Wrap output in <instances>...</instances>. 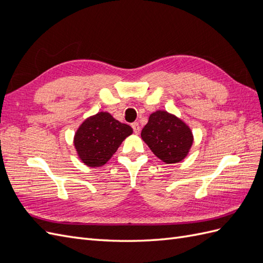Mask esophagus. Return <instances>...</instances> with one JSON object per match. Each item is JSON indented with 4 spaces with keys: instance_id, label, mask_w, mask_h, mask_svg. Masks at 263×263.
I'll return each instance as SVG.
<instances>
[{
    "instance_id": "esophagus-1",
    "label": "esophagus",
    "mask_w": 263,
    "mask_h": 263,
    "mask_svg": "<svg viewBox=\"0 0 263 263\" xmlns=\"http://www.w3.org/2000/svg\"><path fill=\"white\" fill-rule=\"evenodd\" d=\"M132 127H133V129H134V133L136 134V135H138L139 132H140V126H139V124H138V123H133V124H132Z\"/></svg>"
}]
</instances>
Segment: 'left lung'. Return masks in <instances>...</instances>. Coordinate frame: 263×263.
<instances>
[{"instance_id": "1", "label": "left lung", "mask_w": 263, "mask_h": 263, "mask_svg": "<svg viewBox=\"0 0 263 263\" xmlns=\"http://www.w3.org/2000/svg\"><path fill=\"white\" fill-rule=\"evenodd\" d=\"M140 135L154 155L168 164L182 161L194 141L189 125L163 109L150 114Z\"/></svg>"}]
</instances>
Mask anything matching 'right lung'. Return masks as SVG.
<instances>
[{"mask_svg": "<svg viewBox=\"0 0 263 263\" xmlns=\"http://www.w3.org/2000/svg\"><path fill=\"white\" fill-rule=\"evenodd\" d=\"M133 134V128L115 119L108 112H99L85 118L73 137L79 159L87 166L104 165L122 142Z\"/></svg>", "mask_w": 263, "mask_h": 263, "instance_id": "1", "label": "right lung"}]
</instances>
